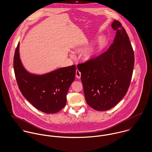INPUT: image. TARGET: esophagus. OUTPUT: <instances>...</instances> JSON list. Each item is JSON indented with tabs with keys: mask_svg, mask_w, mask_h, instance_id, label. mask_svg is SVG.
Instances as JSON below:
<instances>
[{
	"mask_svg": "<svg viewBox=\"0 0 152 152\" xmlns=\"http://www.w3.org/2000/svg\"><path fill=\"white\" fill-rule=\"evenodd\" d=\"M76 76L78 79H80L81 77V73L79 70H76Z\"/></svg>",
	"mask_w": 152,
	"mask_h": 152,
	"instance_id": "34e87169",
	"label": "esophagus"
}]
</instances>
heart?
Wrapping results in <instances>:
<instances>
[{
  "label": "heart",
  "mask_w": 152,
  "mask_h": 152,
  "mask_svg": "<svg viewBox=\"0 0 152 152\" xmlns=\"http://www.w3.org/2000/svg\"><path fill=\"white\" fill-rule=\"evenodd\" d=\"M95 52H96V50H94L93 48H91L88 51L86 52L83 55L84 59H86V60L90 59L91 58H92V57H93V56L95 54Z\"/></svg>",
  "instance_id": "1"
}]
</instances>
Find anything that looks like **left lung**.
<instances>
[{"label": "left lung", "mask_w": 152, "mask_h": 152, "mask_svg": "<svg viewBox=\"0 0 152 152\" xmlns=\"http://www.w3.org/2000/svg\"><path fill=\"white\" fill-rule=\"evenodd\" d=\"M111 26L116 35L109 49L77 65L86 101L97 111L108 110L123 99L134 66V50L125 30L118 20Z\"/></svg>", "instance_id": "obj_1"}]
</instances>
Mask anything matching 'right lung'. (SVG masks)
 Here are the masks:
<instances>
[{
  "instance_id": "add662e5",
  "label": "right lung",
  "mask_w": 152,
  "mask_h": 152,
  "mask_svg": "<svg viewBox=\"0 0 152 152\" xmlns=\"http://www.w3.org/2000/svg\"><path fill=\"white\" fill-rule=\"evenodd\" d=\"M18 43L13 59V67L18 88L23 96L38 110L53 114L66 105V94L74 81L76 66L72 65L43 75L28 72L21 64Z\"/></svg>"
}]
</instances>
